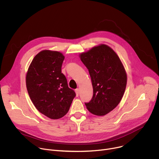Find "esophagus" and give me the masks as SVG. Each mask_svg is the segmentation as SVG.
<instances>
[{"label": "esophagus", "instance_id": "esophagus-1", "mask_svg": "<svg viewBox=\"0 0 159 159\" xmlns=\"http://www.w3.org/2000/svg\"><path fill=\"white\" fill-rule=\"evenodd\" d=\"M75 93H76V96H79V89H75Z\"/></svg>", "mask_w": 159, "mask_h": 159}]
</instances>
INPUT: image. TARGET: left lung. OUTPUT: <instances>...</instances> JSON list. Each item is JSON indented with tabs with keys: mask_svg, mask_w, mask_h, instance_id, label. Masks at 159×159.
Returning <instances> with one entry per match:
<instances>
[{
	"mask_svg": "<svg viewBox=\"0 0 159 159\" xmlns=\"http://www.w3.org/2000/svg\"><path fill=\"white\" fill-rule=\"evenodd\" d=\"M91 78L93 96L85 103L90 112L104 116L120 102L126 86L127 75L119 57L101 44L79 55Z\"/></svg>",
	"mask_w": 159,
	"mask_h": 159,
	"instance_id": "left-lung-1",
	"label": "left lung"
}]
</instances>
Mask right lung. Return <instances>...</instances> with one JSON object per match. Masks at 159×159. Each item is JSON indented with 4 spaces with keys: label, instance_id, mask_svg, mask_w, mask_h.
<instances>
[{
    "label": "right lung",
    "instance_id": "obj_1",
    "mask_svg": "<svg viewBox=\"0 0 159 159\" xmlns=\"http://www.w3.org/2000/svg\"><path fill=\"white\" fill-rule=\"evenodd\" d=\"M64 58L59 52L43 50L34 57L26 77L27 90L33 104L52 120L64 116L75 97L74 90L68 86L61 73Z\"/></svg>",
    "mask_w": 159,
    "mask_h": 159
}]
</instances>
